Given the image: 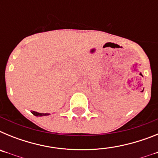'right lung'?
Here are the masks:
<instances>
[{
  "label": "right lung",
  "mask_w": 158,
  "mask_h": 158,
  "mask_svg": "<svg viewBox=\"0 0 158 158\" xmlns=\"http://www.w3.org/2000/svg\"><path fill=\"white\" fill-rule=\"evenodd\" d=\"M31 113L34 115H35V116H44V115H50L49 113H39L37 112V111H31Z\"/></svg>",
  "instance_id": "obj_1"
}]
</instances>
